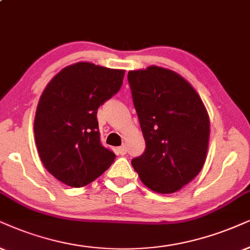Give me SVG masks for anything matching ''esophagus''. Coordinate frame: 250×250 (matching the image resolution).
I'll return each instance as SVG.
<instances>
[{
	"label": "esophagus",
	"mask_w": 250,
	"mask_h": 250,
	"mask_svg": "<svg viewBox=\"0 0 250 250\" xmlns=\"http://www.w3.org/2000/svg\"><path fill=\"white\" fill-rule=\"evenodd\" d=\"M119 152L120 154H122V156H125V153H127V146L125 145H122V146L119 147Z\"/></svg>",
	"instance_id": "obj_1"
}]
</instances>
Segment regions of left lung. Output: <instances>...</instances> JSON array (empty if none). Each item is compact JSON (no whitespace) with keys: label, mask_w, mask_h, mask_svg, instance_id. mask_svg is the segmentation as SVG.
Returning <instances> with one entry per match:
<instances>
[{"label":"left lung","mask_w":250,"mask_h":250,"mask_svg":"<svg viewBox=\"0 0 250 250\" xmlns=\"http://www.w3.org/2000/svg\"><path fill=\"white\" fill-rule=\"evenodd\" d=\"M146 148L131 165L141 181L172 194L197 176L207 159L210 119L200 94L178 72L150 65L128 72Z\"/></svg>","instance_id":"obj_1"}]
</instances>
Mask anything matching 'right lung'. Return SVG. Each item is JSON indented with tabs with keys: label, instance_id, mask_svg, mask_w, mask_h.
<instances>
[{
	"label": "right lung",
	"instance_id": "obj_1",
	"mask_svg": "<svg viewBox=\"0 0 250 250\" xmlns=\"http://www.w3.org/2000/svg\"><path fill=\"white\" fill-rule=\"evenodd\" d=\"M125 70L77 62L56 74L41 94L34 137L46 169L80 188L109 168L115 154L100 143L98 107L121 87Z\"/></svg>",
	"mask_w": 250,
	"mask_h": 250
}]
</instances>
